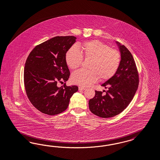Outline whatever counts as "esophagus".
I'll return each instance as SVG.
<instances>
[{"mask_svg":"<svg viewBox=\"0 0 160 160\" xmlns=\"http://www.w3.org/2000/svg\"><path fill=\"white\" fill-rule=\"evenodd\" d=\"M78 90H80V91H82V90H86V88L85 87H78Z\"/></svg>","mask_w":160,"mask_h":160,"instance_id":"esophagus-1","label":"esophagus"}]
</instances>
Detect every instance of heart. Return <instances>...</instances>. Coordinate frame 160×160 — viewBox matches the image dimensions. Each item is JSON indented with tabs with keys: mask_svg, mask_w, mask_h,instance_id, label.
Returning a JSON list of instances; mask_svg holds the SVG:
<instances>
[{
	"mask_svg": "<svg viewBox=\"0 0 160 160\" xmlns=\"http://www.w3.org/2000/svg\"><path fill=\"white\" fill-rule=\"evenodd\" d=\"M82 58L90 60L88 65L89 70L76 71L71 78L73 83L83 87L96 82L98 78L101 81L111 78L118 69L121 61L118 51L97 40L83 44L81 52L76 46H72L65 54L66 62L72 70L82 65Z\"/></svg>",
	"mask_w": 160,
	"mask_h": 160,
	"instance_id": "obj_1",
	"label": "heart"
}]
</instances>
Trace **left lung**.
<instances>
[{"label":"left lung","mask_w":160,"mask_h":160,"mask_svg":"<svg viewBox=\"0 0 160 160\" xmlns=\"http://www.w3.org/2000/svg\"><path fill=\"white\" fill-rule=\"evenodd\" d=\"M118 44L121 53L118 69L111 78L102 84L108 88L102 92L95 91L94 97L88 102L91 112L102 118L114 117L124 110L136 94L138 87L139 76L135 61L124 45Z\"/></svg>","instance_id":"8db88e82"}]
</instances>
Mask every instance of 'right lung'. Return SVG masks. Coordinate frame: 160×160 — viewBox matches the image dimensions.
Segmentation results:
<instances>
[{"instance_id":"1","label":"right lung","mask_w":160,"mask_h":160,"mask_svg":"<svg viewBox=\"0 0 160 160\" xmlns=\"http://www.w3.org/2000/svg\"><path fill=\"white\" fill-rule=\"evenodd\" d=\"M73 36H56L37 45L25 63L24 84L27 96L39 111L50 116L68 108L70 98L78 92L76 86L58 87L66 82L70 71L65 60L68 48L76 42Z\"/></svg>"}]
</instances>
